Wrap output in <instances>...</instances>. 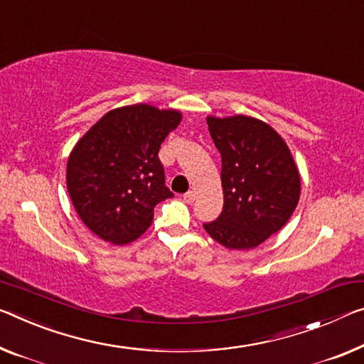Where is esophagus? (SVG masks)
<instances>
[{"instance_id": "esophagus-1", "label": "esophagus", "mask_w": 364, "mask_h": 364, "mask_svg": "<svg viewBox=\"0 0 364 364\" xmlns=\"http://www.w3.org/2000/svg\"><path fill=\"white\" fill-rule=\"evenodd\" d=\"M183 200H186L187 203H192L195 200V190H188L187 193H183Z\"/></svg>"}]
</instances>
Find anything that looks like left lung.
Here are the masks:
<instances>
[{"mask_svg":"<svg viewBox=\"0 0 364 364\" xmlns=\"http://www.w3.org/2000/svg\"><path fill=\"white\" fill-rule=\"evenodd\" d=\"M221 154L225 205L205 231L228 249H252L278 232L299 201L301 177L284 139L259 119L208 117Z\"/></svg>","mask_w":364,"mask_h":364,"instance_id":"left-lung-1","label":"left lung"}]
</instances>
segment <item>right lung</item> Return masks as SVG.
Listing matches in <instances>:
<instances>
[{"mask_svg": "<svg viewBox=\"0 0 364 364\" xmlns=\"http://www.w3.org/2000/svg\"><path fill=\"white\" fill-rule=\"evenodd\" d=\"M181 120L178 110L125 105L107 112L76 143L66 187L76 213L96 236L132 242L151 226L154 206L174 197L158 153Z\"/></svg>", "mask_w": 364, "mask_h": 364, "instance_id": "right-lung-1", "label": "right lung"}]
</instances>
